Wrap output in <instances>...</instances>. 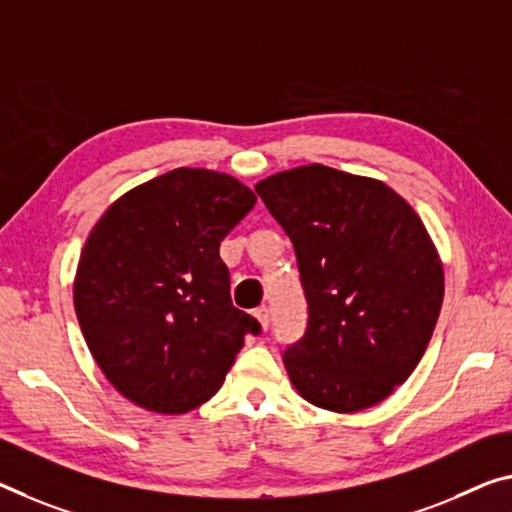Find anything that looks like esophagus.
Segmentation results:
<instances>
[{
  "mask_svg": "<svg viewBox=\"0 0 512 512\" xmlns=\"http://www.w3.org/2000/svg\"><path fill=\"white\" fill-rule=\"evenodd\" d=\"M254 318L258 320V325H261L263 329L270 327V311H267V306H258V309L254 311Z\"/></svg>",
  "mask_w": 512,
  "mask_h": 512,
  "instance_id": "obj_1",
  "label": "esophagus"
}]
</instances>
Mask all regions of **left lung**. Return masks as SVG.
Wrapping results in <instances>:
<instances>
[{"label":"left lung","instance_id":"1","mask_svg":"<svg viewBox=\"0 0 512 512\" xmlns=\"http://www.w3.org/2000/svg\"><path fill=\"white\" fill-rule=\"evenodd\" d=\"M295 247L309 302L290 382L327 412L368 410L414 373L444 302V265L426 224L382 180L325 164L256 183Z\"/></svg>","mask_w":512,"mask_h":512}]
</instances>
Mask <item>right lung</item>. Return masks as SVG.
Instances as JSON below:
<instances>
[{"mask_svg":"<svg viewBox=\"0 0 512 512\" xmlns=\"http://www.w3.org/2000/svg\"><path fill=\"white\" fill-rule=\"evenodd\" d=\"M254 203L238 178L180 167L119 196L91 229L75 313L100 371L130 403L192 412L222 387L245 334L261 332L231 304L219 258Z\"/></svg>","mask_w":512,"mask_h":512,"instance_id":"add662e5","label":"right lung"}]
</instances>
